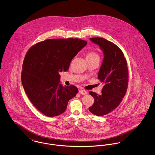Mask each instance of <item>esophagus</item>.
<instances>
[{
    "instance_id": "1",
    "label": "esophagus",
    "mask_w": 155,
    "mask_h": 155,
    "mask_svg": "<svg viewBox=\"0 0 155 155\" xmlns=\"http://www.w3.org/2000/svg\"><path fill=\"white\" fill-rule=\"evenodd\" d=\"M79 92L82 95H86V94H87V92L85 90H84V89H80L79 91Z\"/></svg>"
}]
</instances>
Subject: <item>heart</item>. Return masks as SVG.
<instances>
[{
    "instance_id": "b5f03b06",
    "label": "heart",
    "mask_w": 155,
    "mask_h": 155,
    "mask_svg": "<svg viewBox=\"0 0 155 155\" xmlns=\"http://www.w3.org/2000/svg\"><path fill=\"white\" fill-rule=\"evenodd\" d=\"M96 58H99V56L95 52L91 51V52H88L87 53L86 58L87 59V60H91V59H95Z\"/></svg>"
}]
</instances>
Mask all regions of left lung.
Masks as SVG:
<instances>
[{
	"instance_id": "8db88e82",
	"label": "left lung",
	"mask_w": 155,
	"mask_h": 155,
	"mask_svg": "<svg viewBox=\"0 0 155 155\" xmlns=\"http://www.w3.org/2000/svg\"><path fill=\"white\" fill-rule=\"evenodd\" d=\"M103 52V62L97 78L104 84L102 94L90 92L95 99L89 107L92 114L102 116L116 109L125 95L128 83V71L124 54L117 46L102 38H91Z\"/></svg>"
}]
</instances>
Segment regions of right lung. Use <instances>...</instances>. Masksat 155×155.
Segmentation results:
<instances>
[{"mask_svg":"<svg viewBox=\"0 0 155 155\" xmlns=\"http://www.w3.org/2000/svg\"><path fill=\"white\" fill-rule=\"evenodd\" d=\"M87 42L79 39H47L27 52L21 73L22 86L30 101L48 117L66 110L68 102L78 93L74 85L62 86L60 72L68 70L72 59Z\"/></svg>","mask_w":155,"mask_h":155,"instance_id":"1","label":"right lung"}]
</instances>
